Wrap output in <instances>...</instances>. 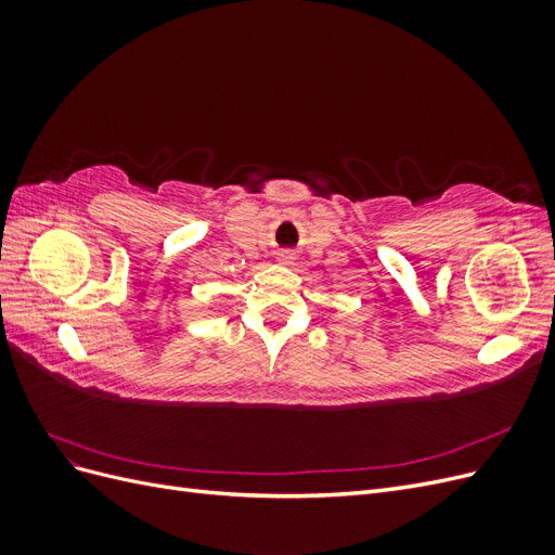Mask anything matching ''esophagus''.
<instances>
[{
    "instance_id": "34e87169",
    "label": "esophagus",
    "mask_w": 555,
    "mask_h": 555,
    "mask_svg": "<svg viewBox=\"0 0 555 555\" xmlns=\"http://www.w3.org/2000/svg\"><path fill=\"white\" fill-rule=\"evenodd\" d=\"M278 263H280V266H292V263H294V255H292V251H289V249H280V251H278Z\"/></svg>"
}]
</instances>
